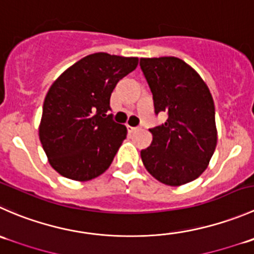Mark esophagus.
<instances>
[{"label":"esophagus","instance_id":"esophagus-1","mask_svg":"<svg viewBox=\"0 0 254 254\" xmlns=\"http://www.w3.org/2000/svg\"><path fill=\"white\" fill-rule=\"evenodd\" d=\"M127 131H129V132H134V131H136V130H137V127H130V125H127Z\"/></svg>","mask_w":254,"mask_h":254}]
</instances>
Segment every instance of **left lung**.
<instances>
[{
	"label": "left lung",
	"mask_w": 254,
	"mask_h": 254,
	"mask_svg": "<svg viewBox=\"0 0 254 254\" xmlns=\"http://www.w3.org/2000/svg\"><path fill=\"white\" fill-rule=\"evenodd\" d=\"M140 68L165 124L150 129L152 142L141 150L147 171L160 182L180 186L197 179L215 152L217 130L212 95L193 68L176 57L141 58Z\"/></svg>",
	"instance_id": "1"
}]
</instances>
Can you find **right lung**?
I'll list each match as a JSON object with an SVG mask.
<instances>
[{
	"label": "right lung",
	"instance_id": "obj_1",
	"mask_svg": "<svg viewBox=\"0 0 254 254\" xmlns=\"http://www.w3.org/2000/svg\"><path fill=\"white\" fill-rule=\"evenodd\" d=\"M136 57L94 53L59 75L43 103L39 140L54 170L75 181H89L113 162L127 127L113 120L110 95L136 68Z\"/></svg>",
	"mask_w": 254,
	"mask_h": 254
}]
</instances>
